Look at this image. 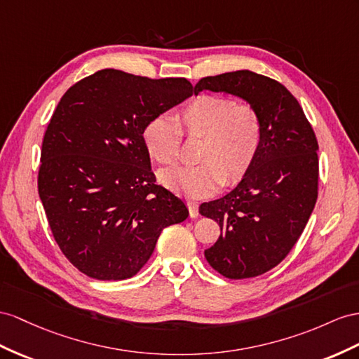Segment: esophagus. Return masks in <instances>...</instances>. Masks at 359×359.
Segmentation results:
<instances>
[{
	"instance_id": "1",
	"label": "esophagus",
	"mask_w": 359,
	"mask_h": 359,
	"mask_svg": "<svg viewBox=\"0 0 359 359\" xmlns=\"http://www.w3.org/2000/svg\"><path fill=\"white\" fill-rule=\"evenodd\" d=\"M188 209H189V215L194 218V217H198V203L197 201H192V200H188Z\"/></svg>"
}]
</instances>
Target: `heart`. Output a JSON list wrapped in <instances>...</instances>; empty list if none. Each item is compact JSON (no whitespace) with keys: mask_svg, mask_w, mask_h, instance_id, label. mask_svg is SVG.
Wrapping results in <instances>:
<instances>
[{"mask_svg":"<svg viewBox=\"0 0 359 359\" xmlns=\"http://www.w3.org/2000/svg\"><path fill=\"white\" fill-rule=\"evenodd\" d=\"M262 119L249 103L203 94L191 100L174 116H156L144 128V144L151 158L162 165L179 159L182 135L198 140L194 167H176L161 172L165 187L189 197L232 185L252 167L262 144Z\"/></svg>","mask_w":359,"mask_h":359,"instance_id":"obj_1","label":"heart"}]
</instances>
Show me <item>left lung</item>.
I'll list each match as a JSON object with an SVG mask.
<instances>
[{
  "instance_id": "left-lung-1",
  "label": "left lung",
  "mask_w": 359,
  "mask_h": 359,
  "mask_svg": "<svg viewBox=\"0 0 359 359\" xmlns=\"http://www.w3.org/2000/svg\"><path fill=\"white\" fill-rule=\"evenodd\" d=\"M224 92L258 110L262 144L241 182L198 212L219 224V238L205 250L210 267L229 279L267 273L297 243L314 210L318 188V144L291 92L249 69L205 77L194 86Z\"/></svg>"
}]
</instances>
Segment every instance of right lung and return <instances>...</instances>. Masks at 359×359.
I'll use <instances>...</instances> for the list:
<instances>
[{
	"instance_id": "right-lung-1",
	"label": "right lung",
	"mask_w": 359,
	"mask_h": 359,
	"mask_svg": "<svg viewBox=\"0 0 359 359\" xmlns=\"http://www.w3.org/2000/svg\"><path fill=\"white\" fill-rule=\"evenodd\" d=\"M192 95L187 79L97 71L71 86L43 136L39 197L54 240L89 278L124 280L189 210L154 185L144 128Z\"/></svg>"
}]
</instances>
